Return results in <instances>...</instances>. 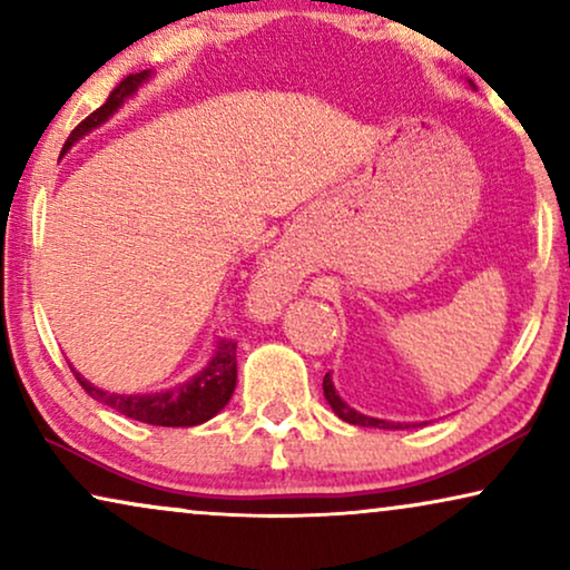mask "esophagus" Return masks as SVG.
Returning <instances> with one entry per match:
<instances>
[{"label": "esophagus", "mask_w": 570, "mask_h": 570, "mask_svg": "<svg viewBox=\"0 0 570 570\" xmlns=\"http://www.w3.org/2000/svg\"><path fill=\"white\" fill-rule=\"evenodd\" d=\"M301 277L295 275V269L285 262V256H269L267 264L259 269V275L254 279L252 301L256 311L262 314H275L291 295L298 291Z\"/></svg>", "instance_id": "1"}]
</instances>
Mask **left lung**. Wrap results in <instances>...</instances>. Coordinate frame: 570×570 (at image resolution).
<instances>
[{
  "instance_id": "left-lung-1",
  "label": "left lung",
  "mask_w": 570,
  "mask_h": 570,
  "mask_svg": "<svg viewBox=\"0 0 570 570\" xmlns=\"http://www.w3.org/2000/svg\"><path fill=\"white\" fill-rule=\"evenodd\" d=\"M324 396H326V402L332 404L334 415L342 417V420H347V423H353V425H363V428H402L400 423H386V420H376V417L361 415V412H355L353 407H347V404L340 400V394L334 392L330 373H326V376H324Z\"/></svg>"
}]
</instances>
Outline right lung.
Masks as SVG:
<instances>
[{"mask_svg":"<svg viewBox=\"0 0 570 570\" xmlns=\"http://www.w3.org/2000/svg\"><path fill=\"white\" fill-rule=\"evenodd\" d=\"M147 77H150L147 69L145 72L124 77V80L111 90V96L106 98V104L96 108L88 119L77 124L72 135L67 137L65 147H61V153H67L82 135H88L90 129H96L98 124H104L108 116L124 104V98H129L131 92L137 90V85L145 82ZM75 379L80 381V386L92 396V400L104 402L111 410L121 412V415L139 420V423H150L160 428L199 425L205 423V420L215 417L233 396V389H236V342L233 340L217 342L213 361L207 363L205 371L197 373L191 381H186V384L166 389V392H158V394H129V396L108 394L88 384L80 373H75Z\"/></svg>","mask_w":570,"mask_h":570,"instance_id":"right-lung-1","label":"right lung"}]
</instances>
